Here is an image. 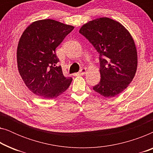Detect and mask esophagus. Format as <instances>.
Listing matches in <instances>:
<instances>
[{
	"label": "esophagus",
	"mask_w": 153,
	"mask_h": 153,
	"mask_svg": "<svg viewBox=\"0 0 153 153\" xmlns=\"http://www.w3.org/2000/svg\"><path fill=\"white\" fill-rule=\"evenodd\" d=\"M85 72H86V69H85V68H82L80 71H79L78 73H76V74H75V75H76V76H77V75H83Z\"/></svg>",
	"instance_id": "esophagus-1"
}]
</instances>
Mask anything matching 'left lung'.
Listing matches in <instances>:
<instances>
[{
  "label": "left lung",
  "instance_id": "obj_1",
  "mask_svg": "<svg viewBox=\"0 0 153 153\" xmlns=\"http://www.w3.org/2000/svg\"><path fill=\"white\" fill-rule=\"evenodd\" d=\"M79 33L100 54L101 79L93 90L113 97L128 86L137 69V51L129 31L117 21L97 18L82 26Z\"/></svg>",
  "mask_w": 153,
  "mask_h": 153
}]
</instances>
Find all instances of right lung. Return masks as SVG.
Instances as JSON below:
<instances>
[{"instance_id": "add662e5", "label": "right lung", "mask_w": 153, "mask_h": 153, "mask_svg": "<svg viewBox=\"0 0 153 153\" xmlns=\"http://www.w3.org/2000/svg\"><path fill=\"white\" fill-rule=\"evenodd\" d=\"M74 28L53 19L33 22L19 41L16 58L19 72L30 91L45 99H53L68 88L71 77L62 74L56 49Z\"/></svg>"}]
</instances>
